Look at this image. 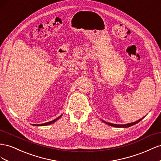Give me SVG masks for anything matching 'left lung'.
Returning <instances> with one entry per match:
<instances>
[{
  "mask_svg": "<svg viewBox=\"0 0 161 161\" xmlns=\"http://www.w3.org/2000/svg\"><path fill=\"white\" fill-rule=\"evenodd\" d=\"M144 118V117H143ZM143 118H142V119H139L138 121H135V122H134V123H128V124H125V125H117V124H113V123H107V122H106V121H104L103 120V121L104 122V123H107V124H108V125H111V126H113V127H130V126H132V125H136V123H137L138 122H140L142 119Z\"/></svg>",
  "mask_w": 161,
  "mask_h": 161,
  "instance_id": "obj_1",
  "label": "left lung"
}]
</instances>
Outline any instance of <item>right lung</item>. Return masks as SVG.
I'll return each instance as SVG.
<instances>
[{
    "label": "right lung",
    "mask_w": 161,
    "mask_h": 161,
    "mask_svg": "<svg viewBox=\"0 0 161 161\" xmlns=\"http://www.w3.org/2000/svg\"><path fill=\"white\" fill-rule=\"evenodd\" d=\"M62 115H61L60 117H57V119H54V120H53V121H49V122H47V123H43V124H38V125H36V124H34L33 125H35V126H43V125H50V124H51V123H54L55 121H57V119H58L59 118H60L61 117Z\"/></svg>",
    "instance_id": "add662e5"
}]
</instances>
